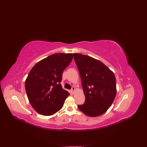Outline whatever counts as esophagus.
Masks as SVG:
<instances>
[{
	"label": "esophagus",
	"instance_id": "34e87169",
	"mask_svg": "<svg viewBox=\"0 0 147 147\" xmlns=\"http://www.w3.org/2000/svg\"><path fill=\"white\" fill-rule=\"evenodd\" d=\"M75 90H76V88H75V87H72V88H71V91L72 92H74L75 91Z\"/></svg>",
	"mask_w": 147,
	"mask_h": 147
}]
</instances>
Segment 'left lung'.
Instances as JSON below:
<instances>
[{"label": "left lung", "mask_w": 147, "mask_h": 147, "mask_svg": "<svg viewBox=\"0 0 147 147\" xmlns=\"http://www.w3.org/2000/svg\"><path fill=\"white\" fill-rule=\"evenodd\" d=\"M78 69L82 87L86 96L84 103L78 109L91 117L106 112L116 95L114 73L103 63L87 55L73 53Z\"/></svg>", "instance_id": "8db88e82"}]
</instances>
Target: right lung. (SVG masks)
Returning <instances> with one entry per match:
<instances>
[{
	"mask_svg": "<svg viewBox=\"0 0 147 147\" xmlns=\"http://www.w3.org/2000/svg\"><path fill=\"white\" fill-rule=\"evenodd\" d=\"M73 59V53H55L32 68L26 78L25 88L32 108L39 114L51 116L63 106L70 95L60 84L62 73Z\"/></svg>",
	"mask_w": 147,
	"mask_h": 147,
	"instance_id": "right-lung-1",
	"label": "right lung"
}]
</instances>
